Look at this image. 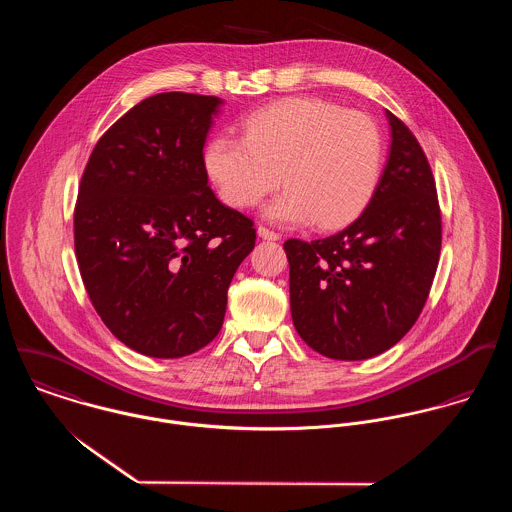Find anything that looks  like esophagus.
<instances>
[{"mask_svg":"<svg viewBox=\"0 0 512 512\" xmlns=\"http://www.w3.org/2000/svg\"><path fill=\"white\" fill-rule=\"evenodd\" d=\"M258 236H260V238H264V240H280V238H282V234H280V232L270 230V228H268V226H264V224H260V226H258Z\"/></svg>","mask_w":512,"mask_h":512,"instance_id":"1","label":"esophagus"}]
</instances>
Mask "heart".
Returning a JSON list of instances; mask_svg holds the SVG:
<instances>
[{
  "instance_id": "heart-1",
  "label": "heart",
  "mask_w": 512,
  "mask_h": 512,
  "mask_svg": "<svg viewBox=\"0 0 512 512\" xmlns=\"http://www.w3.org/2000/svg\"><path fill=\"white\" fill-rule=\"evenodd\" d=\"M203 159L230 207L256 205L282 179L288 189L266 207L270 219L315 220L333 228L361 215L372 199L382 175L384 140L363 112L292 96L252 112L244 120V136H215Z\"/></svg>"
}]
</instances>
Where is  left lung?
I'll return each mask as SVG.
<instances>
[{"label": "left lung", "mask_w": 512, "mask_h": 512, "mask_svg": "<svg viewBox=\"0 0 512 512\" xmlns=\"http://www.w3.org/2000/svg\"><path fill=\"white\" fill-rule=\"evenodd\" d=\"M386 114L390 155L363 215L333 236L284 242L295 331L337 361L394 347L420 317L438 270L436 179L410 128Z\"/></svg>", "instance_id": "8db88e82"}]
</instances>
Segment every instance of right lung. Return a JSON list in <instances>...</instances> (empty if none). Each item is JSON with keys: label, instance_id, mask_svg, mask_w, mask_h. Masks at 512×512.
Segmentation results:
<instances>
[{"label": "right lung", "instance_id": "add662e5", "mask_svg": "<svg viewBox=\"0 0 512 512\" xmlns=\"http://www.w3.org/2000/svg\"><path fill=\"white\" fill-rule=\"evenodd\" d=\"M217 96L161 92L114 122L92 149L74 205V252L112 335L179 359L219 335L226 292L256 228L209 187L203 146Z\"/></svg>", "mask_w": 512, "mask_h": 512}]
</instances>
